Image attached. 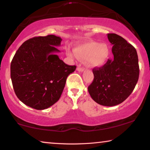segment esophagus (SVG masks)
Listing matches in <instances>:
<instances>
[{
  "mask_svg": "<svg viewBox=\"0 0 150 150\" xmlns=\"http://www.w3.org/2000/svg\"><path fill=\"white\" fill-rule=\"evenodd\" d=\"M77 71H81V72H83V71H85V68H83V67H78Z\"/></svg>",
  "mask_w": 150,
  "mask_h": 150,
  "instance_id": "esophagus-1",
  "label": "esophagus"
}]
</instances>
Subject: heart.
Returning a JSON list of instances; mask_svg holds the SVG:
<instances>
[{"label": "heart", "instance_id": "1", "mask_svg": "<svg viewBox=\"0 0 150 150\" xmlns=\"http://www.w3.org/2000/svg\"><path fill=\"white\" fill-rule=\"evenodd\" d=\"M67 54L71 59L78 57L81 60H85L88 66L91 67H101L105 64L110 54V50L106 44L99 42H90L81 44L71 50L67 48Z\"/></svg>", "mask_w": 150, "mask_h": 150}]
</instances>
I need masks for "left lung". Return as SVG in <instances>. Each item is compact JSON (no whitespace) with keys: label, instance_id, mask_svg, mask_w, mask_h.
Returning <instances> with one entry per match:
<instances>
[{"label":"left lung","instance_id":"8db88e82","mask_svg":"<svg viewBox=\"0 0 150 150\" xmlns=\"http://www.w3.org/2000/svg\"><path fill=\"white\" fill-rule=\"evenodd\" d=\"M114 58L100 68H94L93 81L88 91L94 101L112 106L124 101L136 86L139 76L136 49L118 35H107Z\"/></svg>","mask_w":150,"mask_h":150}]
</instances>
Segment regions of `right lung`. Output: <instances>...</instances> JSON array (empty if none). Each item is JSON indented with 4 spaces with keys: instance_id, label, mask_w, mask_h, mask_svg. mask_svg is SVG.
Listing matches in <instances>:
<instances>
[{
    "instance_id": "1",
    "label": "right lung",
    "mask_w": 150,
    "mask_h": 150,
    "mask_svg": "<svg viewBox=\"0 0 150 150\" xmlns=\"http://www.w3.org/2000/svg\"><path fill=\"white\" fill-rule=\"evenodd\" d=\"M60 37L49 35L26 40L11 63V79L16 95L26 106L46 109L60 98L66 79L75 71L59 59L56 47Z\"/></svg>"
}]
</instances>
